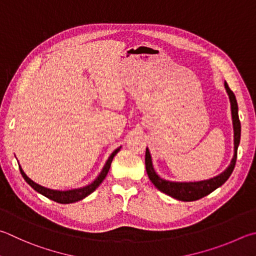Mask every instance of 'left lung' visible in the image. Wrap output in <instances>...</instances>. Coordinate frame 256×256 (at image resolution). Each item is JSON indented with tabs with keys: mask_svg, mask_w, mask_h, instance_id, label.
<instances>
[{
	"mask_svg": "<svg viewBox=\"0 0 256 256\" xmlns=\"http://www.w3.org/2000/svg\"><path fill=\"white\" fill-rule=\"evenodd\" d=\"M225 90L228 94L230 102V110H232V120H233V128H234V156L232 159L230 166H227L224 172L214 176L212 179L202 180V181H189V182H176V181H169L162 179L161 176L156 172L152 164V158L150 151L146 148V168L148 178L152 181V184L156 186L160 192H164L168 196L172 197L176 200L181 202H194L198 200L202 197L207 196L214 190H216L218 187L226 182V180L230 178V176L233 172L235 168L236 159H238V148L240 146V122L238 118V100L234 92L230 90V88L225 82Z\"/></svg>",
	"mask_w": 256,
	"mask_h": 256,
	"instance_id": "1",
	"label": "left lung"
}]
</instances>
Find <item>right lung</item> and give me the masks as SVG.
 Listing matches in <instances>:
<instances>
[{"mask_svg": "<svg viewBox=\"0 0 256 256\" xmlns=\"http://www.w3.org/2000/svg\"><path fill=\"white\" fill-rule=\"evenodd\" d=\"M120 148H116L114 150V152L110 156V158L106 161V164L104 166L103 170L100 171V174H98V176L92 181V184L85 186V187H82V188H77V189H70V190H54V189H49V188H46L44 186H40L39 184L34 182V180H31L29 176H28L24 171L22 170L21 166H18V168H20L21 171V174L24 180L26 181L28 184H29L32 188H34L36 192H38L39 194H44V197H47L51 200L54 202H57L59 204H72V202H80L82 199H84L85 197H87L88 194H90L92 192H95L96 188L98 187V186L103 182V180L105 179V176H108L110 168V164H112L113 161V158L116 156V153L120 151Z\"/></svg>", "mask_w": 256, "mask_h": 256, "instance_id": "obj_1", "label": "right lung"}]
</instances>
